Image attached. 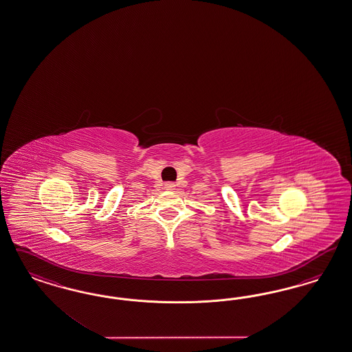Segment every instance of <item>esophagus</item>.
Wrapping results in <instances>:
<instances>
[{
    "label": "esophagus",
    "instance_id": "1",
    "mask_svg": "<svg viewBox=\"0 0 352 352\" xmlns=\"http://www.w3.org/2000/svg\"><path fill=\"white\" fill-rule=\"evenodd\" d=\"M164 188H165L166 191H173V190H175V184H174L173 182H168V183H165Z\"/></svg>",
    "mask_w": 352,
    "mask_h": 352
}]
</instances>
